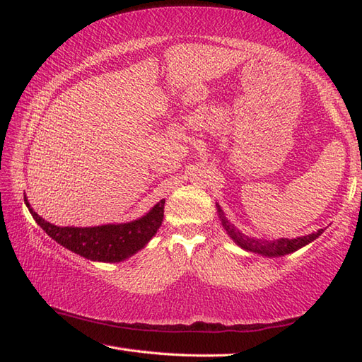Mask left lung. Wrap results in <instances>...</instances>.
Instances as JSON below:
<instances>
[{
	"label": "left lung",
	"mask_w": 362,
	"mask_h": 362,
	"mask_svg": "<svg viewBox=\"0 0 362 362\" xmlns=\"http://www.w3.org/2000/svg\"><path fill=\"white\" fill-rule=\"evenodd\" d=\"M221 221H222V226L226 227L227 233L230 235V238H232V240L238 245H241V247L245 250L261 253V255H267V257H280V255H286V253H291V252H296L300 247H303V245L310 244L311 241H314L316 238H319L322 233L325 232L324 228H320V230H317V232L306 235V236L296 238V240H279L274 243H267V241L250 240V238L244 236L243 233L238 232V230L232 224H230V222L224 216H222V211H221Z\"/></svg>",
	"instance_id": "left-lung-1"
}]
</instances>
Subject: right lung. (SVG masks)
I'll return each mask as SVG.
<instances>
[{
	"mask_svg": "<svg viewBox=\"0 0 362 362\" xmlns=\"http://www.w3.org/2000/svg\"><path fill=\"white\" fill-rule=\"evenodd\" d=\"M25 202L37 224L54 241L83 258L104 261V263H117V261L126 259L143 249L151 238L157 233L165 211V201H160L146 216L134 222H127V224L86 228L57 227L42 219L30 209L28 201Z\"/></svg>",
	"mask_w": 362,
	"mask_h": 362,
	"instance_id": "right-lung-1",
	"label": "right lung"
}]
</instances>
